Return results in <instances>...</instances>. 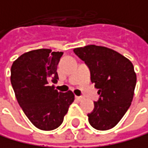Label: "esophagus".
<instances>
[{
  "label": "esophagus",
  "instance_id": "esophagus-1",
  "mask_svg": "<svg viewBox=\"0 0 148 148\" xmlns=\"http://www.w3.org/2000/svg\"><path fill=\"white\" fill-rule=\"evenodd\" d=\"M75 99H77V100H78V101H81V100H83V97H81V96H79V97H78V96H76L75 97Z\"/></svg>",
  "mask_w": 148,
  "mask_h": 148
}]
</instances>
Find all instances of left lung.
I'll return each instance as SVG.
<instances>
[{
  "label": "left lung",
  "mask_w": 148,
  "mask_h": 148,
  "mask_svg": "<svg viewBox=\"0 0 148 148\" xmlns=\"http://www.w3.org/2000/svg\"><path fill=\"white\" fill-rule=\"evenodd\" d=\"M90 70L91 82L99 88V99L88 114V122L98 130L114 127L131 105L136 83L132 62L115 50L88 45L74 49Z\"/></svg>",
  "instance_id": "8db88e82"
}]
</instances>
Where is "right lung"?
<instances>
[{
    "mask_svg": "<svg viewBox=\"0 0 148 148\" xmlns=\"http://www.w3.org/2000/svg\"><path fill=\"white\" fill-rule=\"evenodd\" d=\"M63 52L49 49L22 54L11 69V83L20 107L33 125L41 130H53L64 119L74 94L60 92L49 81L59 79L57 66Z\"/></svg>",
    "mask_w": 148,
    "mask_h": 148,
    "instance_id": "obj_1",
    "label": "right lung"
}]
</instances>
